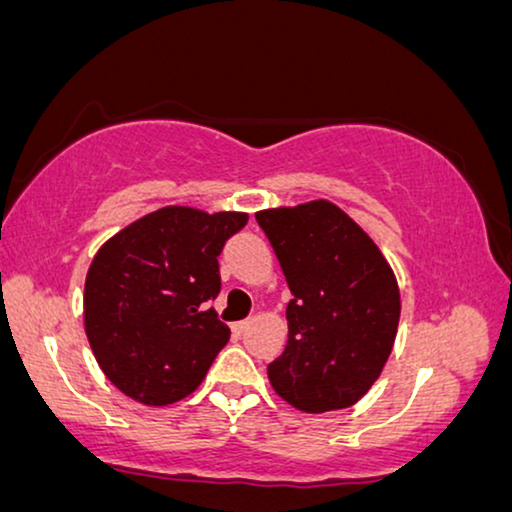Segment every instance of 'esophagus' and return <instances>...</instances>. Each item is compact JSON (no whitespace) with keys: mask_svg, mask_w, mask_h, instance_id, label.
I'll return each instance as SVG.
<instances>
[{"mask_svg":"<svg viewBox=\"0 0 512 512\" xmlns=\"http://www.w3.org/2000/svg\"><path fill=\"white\" fill-rule=\"evenodd\" d=\"M248 326H250V322H236V324H232V331L236 335H243V333L248 331Z\"/></svg>","mask_w":512,"mask_h":512,"instance_id":"1","label":"esophagus"}]
</instances>
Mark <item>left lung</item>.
Here are the masks:
<instances>
[{
  "instance_id": "left-lung-1",
  "label": "left lung",
  "mask_w": 512,
  "mask_h": 512,
  "mask_svg": "<svg viewBox=\"0 0 512 512\" xmlns=\"http://www.w3.org/2000/svg\"><path fill=\"white\" fill-rule=\"evenodd\" d=\"M292 292L271 386L305 414L352 407L379 379L400 322V287L368 232L338 204L255 213Z\"/></svg>"
}]
</instances>
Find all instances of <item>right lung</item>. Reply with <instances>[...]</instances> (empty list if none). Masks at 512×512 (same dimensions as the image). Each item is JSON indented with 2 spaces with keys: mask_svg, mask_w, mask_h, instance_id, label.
Returning a JSON list of instances; mask_svg holds the SVG:
<instances>
[{
  "mask_svg": "<svg viewBox=\"0 0 512 512\" xmlns=\"http://www.w3.org/2000/svg\"><path fill=\"white\" fill-rule=\"evenodd\" d=\"M243 211L156 209L98 248L85 280V333L121 393L149 407L183 400L207 377L230 329L209 308L218 255Z\"/></svg>",
  "mask_w": 512,
  "mask_h": 512,
  "instance_id": "1",
  "label": "right lung"
}]
</instances>
